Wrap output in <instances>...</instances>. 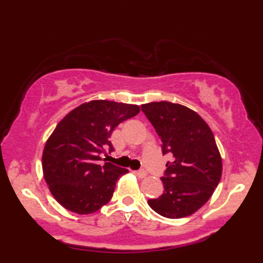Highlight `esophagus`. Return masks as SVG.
Masks as SVG:
<instances>
[{
  "label": "esophagus",
  "mask_w": 263,
  "mask_h": 263,
  "mask_svg": "<svg viewBox=\"0 0 263 263\" xmlns=\"http://www.w3.org/2000/svg\"><path fill=\"white\" fill-rule=\"evenodd\" d=\"M136 174L138 177H140V179H145L146 176H147V173H146L144 169H141V171H138L136 172Z\"/></svg>",
  "instance_id": "obj_1"
}]
</instances>
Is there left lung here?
Wrapping results in <instances>:
<instances>
[{
	"label": "left lung",
	"instance_id": "left-lung-1",
	"mask_svg": "<svg viewBox=\"0 0 263 263\" xmlns=\"http://www.w3.org/2000/svg\"><path fill=\"white\" fill-rule=\"evenodd\" d=\"M162 142L167 162L163 194L148 199V205L162 217L179 219L195 213L211 197L221 177L222 163L215 137L205 121L194 110L172 102L141 105Z\"/></svg>",
	"mask_w": 263,
	"mask_h": 263
}]
</instances>
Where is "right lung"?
Here are the masks:
<instances>
[{
    "mask_svg": "<svg viewBox=\"0 0 263 263\" xmlns=\"http://www.w3.org/2000/svg\"><path fill=\"white\" fill-rule=\"evenodd\" d=\"M136 104L95 100L79 105L58 123L43 151V173L53 197L78 215L96 212L112 197L116 182L127 169L105 162L101 155L112 152L111 133L135 117Z\"/></svg>",
    "mask_w": 263,
    "mask_h": 263,
    "instance_id": "add662e5",
    "label": "right lung"
}]
</instances>
